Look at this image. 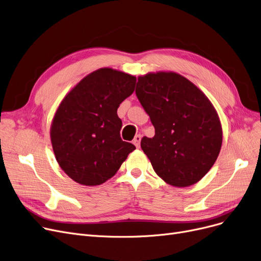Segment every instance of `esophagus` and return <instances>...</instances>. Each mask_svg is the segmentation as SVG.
<instances>
[{
	"instance_id": "obj_1",
	"label": "esophagus",
	"mask_w": 261,
	"mask_h": 261,
	"mask_svg": "<svg viewBox=\"0 0 261 261\" xmlns=\"http://www.w3.org/2000/svg\"><path fill=\"white\" fill-rule=\"evenodd\" d=\"M141 139H142V137H141L140 134L135 135L134 139H133V144L135 145V147H137V148H139V147H140V144H141Z\"/></svg>"
}]
</instances>
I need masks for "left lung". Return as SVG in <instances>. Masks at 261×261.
I'll use <instances>...</instances> for the list:
<instances>
[{
  "instance_id": "obj_1",
  "label": "left lung",
  "mask_w": 261,
  "mask_h": 261,
  "mask_svg": "<svg viewBox=\"0 0 261 261\" xmlns=\"http://www.w3.org/2000/svg\"><path fill=\"white\" fill-rule=\"evenodd\" d=\"M135 94L154 127L141 147L154 172L168 185L185 188L205 176L217 161L222 126L209 99L175 72L139 76Z\"/></svg>"
}]
</instances>
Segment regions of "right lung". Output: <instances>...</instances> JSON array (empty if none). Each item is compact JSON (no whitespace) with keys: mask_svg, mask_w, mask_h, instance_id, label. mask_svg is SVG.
Listing matches in <instances>:
<instances>
[{"mask_svg":"<svg viewBox=\"0 0 261 261\" xmlns=\"http://www.w3.org/2000/svg\"><path fill=\"white\" fill-rule=\"evenodd\" d=\"M137 77L111 68L86 75L63 99L51 126L61 168L75 182L98 186L116 174L135 149L120 138L117 109L133 92Z\"/></svg>","mask_w":261,"mask_h":261,"instance_id":"right-lung-1","label":"right lung"}]
</instances>
